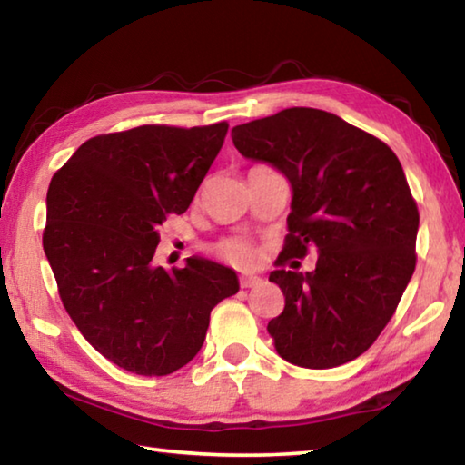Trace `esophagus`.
<instances>
[{
  "instance_id": "obj_1",
  "label": "esophagus",
  "mask_w": 465,
  "mask_h": 465,
  "mask_svg": "<svg viewBox=\"0 0 465 465\" xmlns=\"http://www.w3.org/2000/svg\"><path fill=\"white\" fill-rule=\"evenodd\" d=\"M261 282H262L261 277H240V285H242L243 289L256 287V285H261Z\"/></svg>"
}]
</instances>
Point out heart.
I'll use <instances>...</instances> for the list:
<instances>
[{"instance_id":"1","label":"heart","mask_w":465,"mask_h":465,"mask_svg":"<svg viewBox=\"0 0 465 465\" xmlns=\"http://www.w3.org/2000/svg\"><path fill=\"white\" fill-rule=\"evenodd\" d=\"M215 252L227 262L240 269H248L256 262V250L248 240L243 238H225L215 246Z\"/></svg>"}]
</instances>
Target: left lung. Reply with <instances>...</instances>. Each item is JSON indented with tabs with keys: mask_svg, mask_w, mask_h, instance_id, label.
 Masks as SVG:
<instances>
[{
	"mask_svg": "<svg viewBox=\"0 0 465 465\" xmlns=\"http://www.w3.org/2000/svg\"><path fill=\"white\" fill-rule=\"evenodd\" d=\"M232 139L243 157L272 163L293 188L279 266L318 252L312 272H271L285 295V310L269 322L274 349L308 369L363 355L416 266L419 207L396 153L318 108L238 124Z\"/></svg>",
	"mask_w": 465,
	"mask_h": 465,
	"instance_id": "obj_1",
	"label": "left lung"
}]
</instances>
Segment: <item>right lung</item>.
Returning <instances> with one entry per match:
<instances>
[{
    "label": "right lung",
    "instance_id": "1",
    "mask_svg": "<svg viewBox=\"0 0 465 465\" xmlns=\"http://www.w3.org/2000/svg\"><path fill=\"white\" fill-rule=\"evenodd\" d=\"M227 127L143 124L92 137L51 180L43 248L63 308L124 371H178L201 351L211 310L238 293L235 272L204 258L153 264L162 223L188 209Z\"/></svg>",
    "mask_w": 465,
    "mask_h": 465
}]
</instances>
